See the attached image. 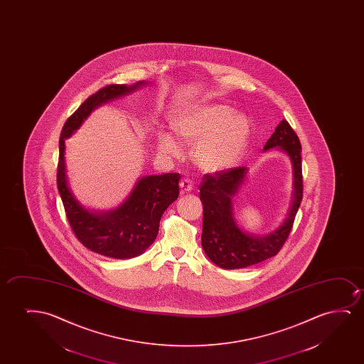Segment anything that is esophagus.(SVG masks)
Returning a JSON list of instances; mask_svg holds the SVG:
<instances>
[{"mask_svg": "<svg viewBox=\"0 0 364 364\" xmlns=\"http://www.w3.org/2000/svg\"><path fill=\"white\" fill-rule=\"evenodd\" d=\"M180 189H181V193L185 194V193H190L191 190H193V183H191V180L190 179H183L180 181Z\"/></svg>", "mask_w": 364, "mask_h": 364, "instance_id": "obj_1", "label": "esophagus"}]
</instances>
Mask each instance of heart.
I'll return each instance as SVG.
<instances>
[{"mask_svg": "<svg viewBox=\"0 0 364 364\" xmlns=\"http://www.w3.org/2000/svg\"><path fill=\"white\" fill-rule=\"evenodd\" d=\"M175 134L184 144L193 146V159L200 169L220 171L234 166L249 145L251 125L244 114L232 113L225 105L196 107L180 115L173 123ZM160 154L176 159L181 148L173 135L158 136Z\"/></svg>", "mask_w": 364, "mask_h": 364, "instance_id": "b5f03b06", "label": "heart"}]
</instances>
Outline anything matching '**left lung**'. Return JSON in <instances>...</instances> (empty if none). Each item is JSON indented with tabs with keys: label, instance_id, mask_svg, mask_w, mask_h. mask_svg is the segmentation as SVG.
I'll list each match as a JSON object with an SVG mask.
<instances>
[{
	"label": "left lung",
	"instance_id": "left-lung-1",
	"mask_svg": "<svg viewBox=\"0 0 364 364\" xmlns=\"http://www.w3.org/2000/svg\"><path fill=\"white\" fill-rule=\"evenodd\" d=\"M289 156L294 175V193L284 221L269 234H251L240 228L235 219L234 199L247 179L249 169L240 166L214 175L206 174L200 184V200L204 208L201 244L205 254L221 269H245L277 255L289 237L294 216L302 200V160L299 136L282 120L264 144Z\"/></svg>",
	"mask_w": 364,
	"mask_h": 364
}]
</instances>
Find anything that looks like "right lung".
Wrapping results in <instances>:
<instances>
[{
  "mask_svg": "<svg viewBox=\"0 0 364 364\" xmlns=\"http://www.w3.org/2000/svg\"><path fill=\"white\" fill-rule=\"evenodd\" d=\"M146 85L149 82L139 80L132 85H107L80 105L60 133L57 186L68 221L87 249L112 259L136 257L154 242L161 216L179 196L180 175L168 173L141 176L119 206L107 211L90 210L80 204L70 189L65 169V141L98 107Z\"/></svg>",
  "mask_w": 364,
  "mask_h": 364,
  "instance_id": "1",
  "label": "right lung"
}]
</instances>
